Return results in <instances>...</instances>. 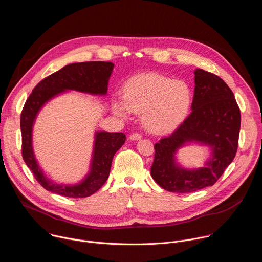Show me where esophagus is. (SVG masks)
<instances>
[{"mask_svg": "<svg viewBox=\"0 0 262 262\" xmlns=\"http://www.w3.org/2000/svg\"><path fill=\"white\" fill-rule=\"evenodd\" d=\"M129 139L132 141H138V140H141L142 139V135L139 134V133H133L130 136H129Z\"/></svg>", "mask_w": 262, "mask_h": 262, "instance_id": "esophagus-1", "label": "esophagus"}]
</instances>
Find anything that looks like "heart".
Here are the masks:
<instances>
[{
	"mask_svg": "<svg viewBox=\"0 0 262 262\" xmlns=\"http://www.w3.org/2000/svg\"><path fill=\"white\" fill-rule=\"evenodd\" d=\"M192 102L188 84L158 73H141L124 87V98L113 101L114 113L127 117L130 112L143 113L145 126L154 133L175 129L185 118Z\"/></svg>",
	"mask_w": 262,
	"mask_h": 262,
	"instance_id": "obj_1",
	"label": "heart"
}]
</instances>
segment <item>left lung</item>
Segmentation results:
<instances>
[{
	"label": "left lung",
	"mask_w": 262,
	"mask_h": 262,
	"mask_svg": "<svg viewBox=\"0 0 262 262\" xmlns=\"http://www.w3.org/2000/svg\"><path fill=\"white\" fill-rule=\"evenodd\" d=\"M192 113L169 137L155 145L151 176L169 192L186 194L213 185L233 161L238 146L241 111L228 85L214 73L195 70ZM209 144L212 159L197 170L177 166L173 154L184 142Z\"/></svg>",
	"instance_id": "1"
}]
</instances>
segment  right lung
<instances>
[{
  "instance_id": "add662e5",
  "label": "right lung",
  "mask_w": 262,
  "mask_h": 262,
  "mask_svg": "<svg viewBox=\"0 0 262 262\" xmlns=\"http://www.w3.org/2000/svg\"><path fill=\"white\" fill-rule=\"evenodd\" d=\"M113 67L114 64L112 62L103 61L66 65L37 84L26 100L20 114L21 156L36 180L46 190L64 197L85 198L97 192L106 181L113 157L125 142L123 133H96L91 172L81 183L65 185L51 181L37 165L32 148V126L40 107L64 90L105 94Z\"/></svg>"
}]
</instances>
